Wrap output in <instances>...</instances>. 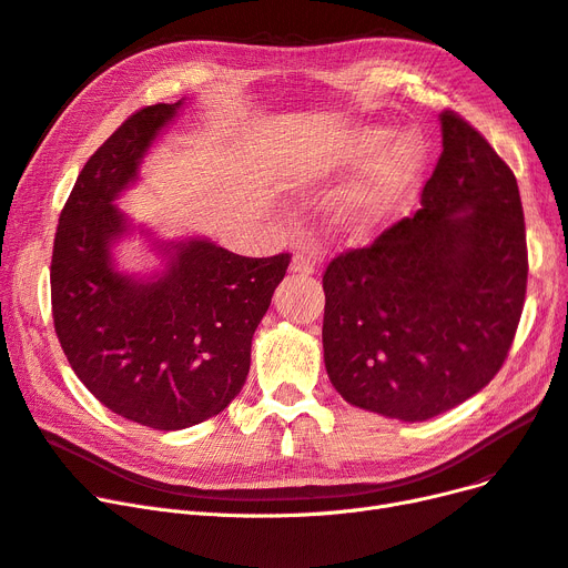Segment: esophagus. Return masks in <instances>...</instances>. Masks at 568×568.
Instances as JSON below:
<instances>
[{
    "label": "esophagus",
    "mask_w": 568,
    "mask_h": 568,
    "mask_svg": "<svg viewBox=\"0 0 568 568\" xmlns=\"http://www.w3.org/2000/svg\"><path fill=\"white\" fill-rule=\"evenodd\" d=\"M318 268H321V260L313 255V252H297L290 262V271L300 273V276H311V273H316Z\"/></svg>",
    "instance_id": "1"
}]
</instances>
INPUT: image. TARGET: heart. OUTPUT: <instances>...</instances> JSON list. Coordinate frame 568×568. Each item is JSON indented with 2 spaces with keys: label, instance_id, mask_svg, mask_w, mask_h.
Returning a JSON list of instances; mask_svg holds the SVG:
<instances>
[{
  "label": "heart",
  "instance_id": "1",
  "mask_svg": "<svg viewBox=\"0 0 568 568\" xmlns=\"http://www.w3.org/2000/svg\"><path fill=\"white\" fill-rule=\"evenodd\" d=\"M363 165L351 184L332 201V222L348 236H367L400 205L422 180L426 142L416 131L393 133L379 123L346 129L311 152L302 165L304 180H325Z\"/></svg>",
  "mask_w": 568,
  "mask_h": 568
}]
</instances>
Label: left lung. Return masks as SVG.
Segmentation results:
<instances>
[{
    "mask_svg": "<svg viewBox=\"0 0 568 568\" xmlns=\"http://www.w3.org/2000/svg\"><path fill=\"white\" fill-rule=\"evenodd\" d=\"M422 207L325 268L323 351L346 403L426 422L485 388L506 363L527 295L517 180L454 112Z\"/></svg>",
    "mask_w": 568,
    "mask_h": 568,
    "instance_id": "1",
    "label": "left lung"
}]
</instances>
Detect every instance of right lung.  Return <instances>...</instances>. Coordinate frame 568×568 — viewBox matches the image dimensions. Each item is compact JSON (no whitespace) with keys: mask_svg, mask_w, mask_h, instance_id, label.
I'll list each match as a JSON object with an SVG mask.
<instances>
[{"mask_svg":"<svg viewBox=\"0 0 568 568\" xmlns=\"http://www.w3.org/2000/svg\"><path fill=\"white\" fill-rule=\"evenodd\" d=\"M182 100L125 119L87 161L62 207L51 260L58 342L74 374L114 414L182 430L241 393L250 346L290 255L241 257L207 239L156 241L163 271L129 276L112 247L133 226L114 205L138 180Z\"/></svg>","mask_w":568,"mask_h":568,"instance_id":"1","label":"right lung"}]
</instances>
